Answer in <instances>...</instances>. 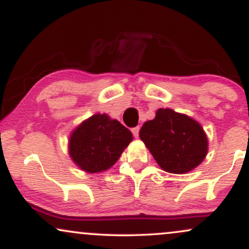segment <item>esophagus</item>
Returning <instances> with one entry per match:
<instances>
[{
    "label": "esophagus",
    "instance_id": "esophagus-1",
    "mask_svg": "<svg viewBox=\"0 0 249 249\" xmlns=\"http://www.w3.org/2000/svg\"><path fill=\"white\" fill-rule=\"evenodd\" d=\"M139 132H140V127H139V125H138V127L133 128V129H132V133H133V135L135 136V138H138V136H139Z\"/></svg>",
    "mask_w": 249,
    "mask_h": 249
}]
</instances>
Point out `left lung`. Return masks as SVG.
I'll use <instances>...</instances> for the list:
<instances>
[{
	"instance_id": "8db88e82",
	"label": "left lung",
	"mask_w": 249,
	"mask_h": 249,
	"mask_svg": "<svg viewBox=\"0 0 249 249\" xmlns=\"http://www.w3.org/2000/svg\"><path fill=\"white\" fill-rule=\"evenodd\" d=\"M140 139L162 169L183 174L196 168L207 155L208 140L201 124L169 108H160L144 122Z\"/></svg>"
}]
</instances>
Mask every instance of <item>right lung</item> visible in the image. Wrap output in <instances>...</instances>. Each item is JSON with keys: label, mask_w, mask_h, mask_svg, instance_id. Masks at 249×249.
<instances>
[{"label": "right lung", "mask_w": 249, "mask_h": 249, "mask_svg": "<svg viewBox=\"0 0 249 249\" xmlns=\"http://www.w3.org/2000/svg\"><path fill=\"white\" fill-rule=\"evenodd\" d=\"M132 140L130 130L117 120L107 114H95L72 130L69 155L85 172H103L119 160Z\"/></svg>", "instance_id": "obj_1"}]
</instances>
